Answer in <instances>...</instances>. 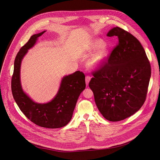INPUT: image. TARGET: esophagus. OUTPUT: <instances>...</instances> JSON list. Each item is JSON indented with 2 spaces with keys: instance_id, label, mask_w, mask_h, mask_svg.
<instances>
[{
  "instance_id": "1",
  "label": "esophagus",
  "mask_w": 160,
  "mask_h": 160,
  "mask_svg": "<svg viewBox=\"0 0 160 160\" xmlns=\"http://www.w3.org/2000/svg\"><path fill=\"white\" fill-rule=\"evenodd\" d=\"M90 79H91V77L90 76H86V83L87 85H88Z\"/></svg>"
}]
</instances>
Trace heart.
<instances>
[{
  "instance_id": "heart-1",
  "label": "heart",
  "mask_w": 160,
  "mask_h": 160,
  "mask_svg": "<svg viewBox=\"0 0 160 160\" xmlns=\"http://www.w3.org/2000/svg\"><path fill=\"white\" fill-rule=\"evenodd\" d=\"M105 45V43L101 40H98L94 42L93 46L95 49H99ZM108 56V50L107 48H103L97 54L94 55L89 60V65L92 68H98L102 66L105 62Z\"/></svg>"
}]
</instances>
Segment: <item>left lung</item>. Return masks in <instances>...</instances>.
<instances>
[{
  "mask_svg": "<svg viewBox=\"0 0 160 160\" xmlns=\"http://www.w3.org/2000/svg\"><path fill=\"white\" fill-rule=\"evenodd\" d=\"M118 43L107 60L92 71L89 86L99 111L108 120L128 118L143 105L151 78V65L139 41L119 27L109 31Z\"/></svg>",
  "mask_w": 160,
  "mask_h": 160,
  "instance_id": "left-lung-1",
  "label": "left lung"
}]
</instances>
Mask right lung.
Returning <instances> with one entry per match:
<instances>
[{
  "label": "right lung",
  "mask_w": 160,
  "mask_h": 160,
  "mask_svg": "<svg viewBox=\"0 0 160 160\" xmlns=\"http://www.w3.org/2000/svg\"><path fill=\"white\" fill-rule=\"evenodd\" d=\"M45 32L31 36L18 52L14 60L11 89L18 106L30 121L45 128L56 129L66 126L71 120L78 99L86 88L85 76L78 71L63 77L55 98L47 103L33 102L23 91L20 81L21 60Z\"/></svg>",
  "instance_id": "1"
}]
</instances>
